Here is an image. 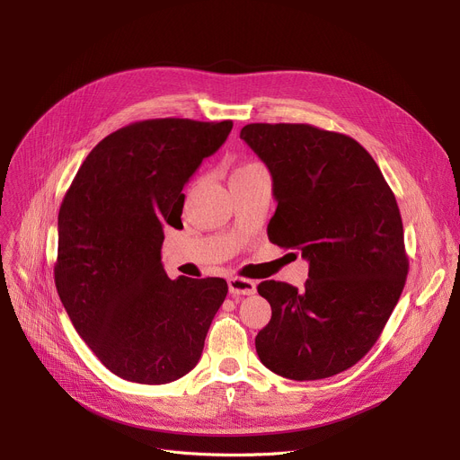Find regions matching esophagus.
<instances>
[{"label": "esophagus", "mask_w": 460, "mask_h": 460, "mask_svg": "<svg viewBox=\"0 0 460 460\" xmlns=\"http://www.w3.org/2000/svg\"><path fill=\"white\" fill-rule=\"evenodd\" d=\"M229 293L234 295V296H240V295H253L255 293V281L252 279H246V278H229Z\"/></svg>", "instance_id": "1"}]
</instances>
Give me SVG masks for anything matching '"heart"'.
I'll return each mask as SVG.
<instances>
[{
    "label": "heart",
    "mask_w": 460,
    "mask_h": 460,
    "mask_svg": "<svg viewBox=\"0 0 460 460\" xmlns=\"http://www.w3.org/2000/svg\"><path fill=\"white\" fill-rule=\"evenodd\" d=\"M253 167H259V164L255 162H248V164H243L238 169H234V173H240V172H248V169H253Z\"/></svg>",
    "instance_id": "obj_1"
}]
</instances>
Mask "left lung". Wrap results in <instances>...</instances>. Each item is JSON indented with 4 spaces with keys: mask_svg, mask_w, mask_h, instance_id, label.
<instances>
[{
    "mask_svg": "<svg viewBox=\"0 0 460 460\" xmlns=\"http://www.w3.org/2000/svg\"><path fill=\"white\" fill-rule=\"evenodd\" d=\"M240 139L270 169L278 201L270 243L309 261L302 291L259 283L272 307L255 337L259 359L291 380L347 371L378 341L406 281L394 191L350 136L304 123H252Z\"/></svg>",
    "mask_w": 460,
    "mask_h": 460,
    "instance_id": "left-lung-1",
    "label": "left lung"
}]
</instances>
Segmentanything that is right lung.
Returning <instances> with one entry per match:
<instances>
[{
    "label": "right lung",
    "instance_id": "right-lung-1",
    "mask_svg": "<svg viewBox=\"0 0 460 460\" xmlns=\"http://www.w3.org/2000/svg\"><path fill=\"white\" fill-rule=\"evenodd\" d=\"M233 120L147 119L106 136L66 190L54 279L76 332L117 376L167 384L198 366L227 296L222 278L169 279L164 227H181L182 188Z\"/></svg>",
    "mask_w": 460,
    "mask_h": 460
}]
</instances>
